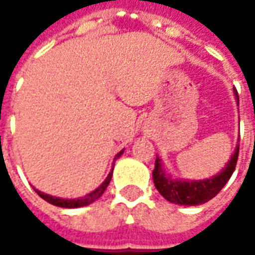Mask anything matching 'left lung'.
Here are the masks:
<instances>
[{"label": "left lung", "mask_w": 255, "mask_h": 255, "mask_svg": "<svg viewBox=\"0 0 255 255\" xmlns=\"http://www.w3.org/2000/svg\"><path fill=\"white\" fill-rule=\"evenodd\" d=\"M236 100L239 101L238 94H236ZM238 155H239V146H236L235 153L232 154L227 166L220 172L219 175H216L212 179L199 180V182H184V180L182 182V180L172 179L165 175L160 158L157 157L154 171H153V180H154L155 187L160 191L161 195L169 202L176 203V205H184V206L202 205L216 197L221 191V188L224 187L225 183L230 180V177L235 171Z\"/></svg>", "instance_id": "left-lung-1"}]
</instances>
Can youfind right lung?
I'll use <instances>...</instances> for the list:
<instances>
[{"label": "right lung", "mask_w": 255, "mask_h": 255, "mask_svg": "<svg viewBox=\"0 0 255 255\" xmlns=\"http://www.w3.org/2000/svg\"><path fill=\"white\" fill-rule=\"evenodd\" d=\"M122 153L123 151H120V154H122ZM112 172H113V169H112ZM112 172L108 175L105 182L102 183V184H101L100 187L97 188L95 191L90 192L89 195L78 198V199H63V198L52 197V195H47V194H45V192L38 191V190H35V192L42 198V199H45L46 202L52 203V205H56V206H60V208H69V209L82 208V206H86V205H90V203H93L94 201H97V199L104 194L105 188L108 187V184H109V182H111Z\"/></svg>", "instance_id": "obj_1"}]
</instances>
